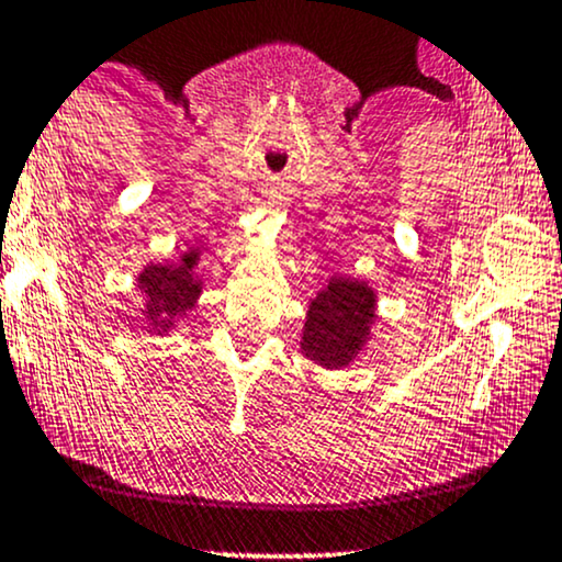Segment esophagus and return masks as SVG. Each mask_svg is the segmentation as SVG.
<instances>
[{
  "label": "esophagus",
  "mask_w": 562,
  "mask_h": 562,
  "mask_svg": "<svg viewBox=\"0 0 562 562\" xmlns=\"http://www.w3.org/2000/svg\"><path fill=\"white\" fill-rule=\"evenodd\" d=\"M263 207H269V211H282V200H269V202H263Z\"/></svg>",
  "instance_id": "esophagus-1"
}]
</instances>
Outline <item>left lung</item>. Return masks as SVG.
<instances>
[{"label":"left lung","mask_w":562,"mask_h":562,"mask_svg":"<svg viewBox=\"0 0 562 562\" xmlns=\"http://www.w3.org/2000/svg\"><path fill=\"white\" fill-rule=\"evenodd\" d=\"M373 323V288L355 277H333L310 301L301 330V351L328 371L347 368L371 338Z\"/></svg>","instance_id":"obj_1"}]
</instances>
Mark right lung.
I'll list each match as a JSON object with an SVG mask.
<instances>
[{
    "label": "right lung",
    "instance_id": "add662e5",
    "mask_svg": "<svg viewBox=\"0 0 562 562\" xmlns=\"http://www.w3.org/2000/svg\"><path fill=\"white\" fill-rule=\"evenodd\" d=\"M200 256V248H189L181 252L176 263H146L138 274V288L146 299L140 312H144L149 330L157 336H165L176 328L178 319L194 310L202 293V280L196 274Z\"/></svg>",
    "mask_w": 562,
    "mask_h": 562
}]
</instances>
